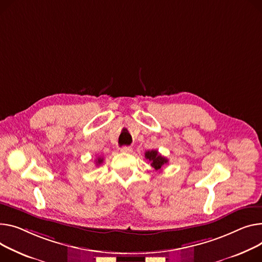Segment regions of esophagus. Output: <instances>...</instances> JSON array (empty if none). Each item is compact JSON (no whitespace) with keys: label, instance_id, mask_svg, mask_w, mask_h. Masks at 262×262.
Here are the masks:
<instances>
[{"label":"esophagus","instance_id":"esophagus-1","mask_svg":"<svg viewBox=\"0 0 262 262\" xmlns=\"http://www.w3.org/2000/svg\"><path fill=\"white\" fill-rule=\"evenodd\" d=\"M120 151L121 152H132L133 148L129 146H122V147H120Z\"/></svg>","mask_w":262,"mask_h":262}]
</instances>
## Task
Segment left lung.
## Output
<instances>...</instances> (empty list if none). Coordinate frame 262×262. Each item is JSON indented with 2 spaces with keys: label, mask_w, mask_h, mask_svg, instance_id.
Returning a JSON list of instances; mask_svg holds the SVG:
<instances>
[{
  "label": "left lung",
  "mask_w": 262,
  "mask_h": 262,
  "mask_svg": "<svg viewBox=\"0 0 262 262\" xmlns=\"http://www.w3.org/2000/svg\"><path fill=\"white\" fill-rule=\"evenodd\" d=\"M145 158L151 162L150 165L156 170H161L162 166L168 162V160L165 158V157L161 156L158 152V150H154V149L145 151Z\"/></svg>",
  "instance_id": "1"
}]
</instances>
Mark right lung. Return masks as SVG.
I'll return each mask as SVG.
<instances>
[{
    "label": "right lung",
    "instance_id": "right-lung-1",
    "mask_svg": "<svg viewBox=\"0 0 262 262\" xmlns=\"http://www.w3.org/2000/svg\"><path fill=\"white\" fill-rule=\"evenodd\" d=\"M102 162H103V158H100V157H99V158L96 160V163H97V165H100Z\"/></svg>",
    "mask_w": 262,
    "mask_h": 262
}]
</instances>
